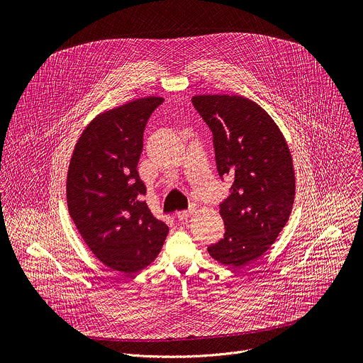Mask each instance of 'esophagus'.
I'll list each match as a JSON object with an SVG mask.
<instances>
[{
	"label": "esophagus",
	"mask_w": 363,
	"mask_h": 363,
	"mask_svg": "<svg viewBox=\"0 0 363 363\" xmlns=\"http://www.w3.org/2000/svg\"><path fill=\"white\" fill-rule=\"evenodd\" d=\"M195 211H196V206L192 205L188 211H179V213L177 214V218H178L179 221H186Z\"/></svg>",
	"instance_id": "34e87169"
}]
</instances>
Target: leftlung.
I'll return each mask as SVG.
<instances>
[{
    "instance_id": "left-lung-1",
    "label": "left lung",
    "mask_w": 363,
    "mask_h": 363,
    "mask_svg": "<svg viewBox=\"0 0 363 363\" xmlns=\"http://www.w3.org/2000/svg\"><path fill=\"white\" fill-rule=\"evenodd\" d=\"M194 108L214 135L220 177H231L221 203L225 234L208 247L216 262L241 269L263 255L290 218L296 178L289 145L255 101L237 94H198Z\"/></svg>"
}]
</instances>
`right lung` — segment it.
Instances as JSON below:
<instances>
[{"instance_id":"1","label":"right lung","mask_w":363,"mask_h":363,"mask_svg":"<svg viewBox=\"0 0 363 363\" xmlns=\"http://www.w3.org/2000/svg\"><path fill=\"white\" fill-rule=\"evenodd\" d=\"M164 101L149 96L99 113L82 132L69 165V214L100 263L135 274L160 254L168 225L140 201L146 185L138 174L143 130Z\"/></svg>"}]
</instances>
